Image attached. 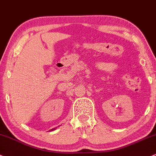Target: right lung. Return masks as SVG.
<instances>
[{
	"mask_svg": "<svg viewBox=\"0 0 156 156\" xmlns=\"http://www.w3.org/2000/svg\"><path fill=\"white\" fill-rule=\"evenodd\" d=\"M56 128H57V127H55V128H53V129H50V130H49V131H53V130H55V129H56Z\"/></svg>",
	"mask_w": 156,
	"mask_h": 156,
	"instance_id": "right-lung-1",
	"label": "right lung"
}]
</instances>
